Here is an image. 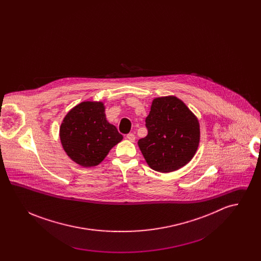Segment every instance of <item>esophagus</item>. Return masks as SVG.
Returning <instances> with one entry per match:
<instances>
[{
    "label": "esophagus",
    "mask_w": 261,
    "mask_h": 261,
    "mask_svg": "<svg viewBox=\"0 0 261 261\" xmlns=\"http://www.w3.org/2000/svg\"><path fill=\"white\" fill-rule=\"evenodd\" d=\"M126 139H128L130 142H134L135 139H136V137H135V135H134L133 133H129V134L126 135Z\"/></svg>",
    "instance_id": "34e87169"
}]
</instances>
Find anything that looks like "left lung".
Returning a JSON list of instances; mask_svg holds the SVG:
<instances>
[{
	"label": "left lung",
	"mask_w": 261,
	"mask_h": 261,
	"mask_svg": "<svg viewBox=\"0 0 261 261\" xmlns=\"http://www.w3.org/2000/svg\"><path fill=\"white\" fill-rule=\"evenodd\" d=\"M146 127L148 135L138 145L151 169L172 172L195 155L199 143V120L181 99L173 96L153 99Z\"/></svg>",
	"instance_id": "1"
}]
</instances>
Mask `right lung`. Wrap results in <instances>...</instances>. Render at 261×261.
Returning <instances> with one entry per match:
<instances>
[{"label":"right lung","instance_id":"add662e5","mask_svg":"<svg viewBox=\"0 0 261 261\" xmlns=\"http://www.w3.org/2000/svg\"><path fill=\"white\" fill-rule=\"evenodd\" d=\"M60 138L67 155L81 166H96L123 136L108 122L100 101H83L62 120Z\"/></svg>","mask_w":261,"mask_h":261}]
</instances>
